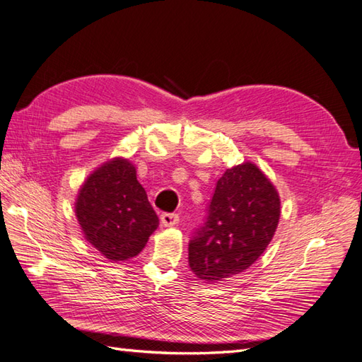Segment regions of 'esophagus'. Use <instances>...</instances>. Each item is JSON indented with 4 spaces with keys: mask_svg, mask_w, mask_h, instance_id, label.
I'll return each mask as SVG.
<instances>
[{
    "mask_svg": "<svg viewBox=\"0 0 362 362\" xmlns=\"http://www.w3.org/2000/svg\"><path fill=\"white\" fill-rule=\"evenodd\" d=\"M160 222L163 226H174L179 223V216L174 213H163L160 216Z\"/></svg>",
    "mask_w": 362,
    "mask_h": 362,
    "instance_id": "esophagus-1",
    "label": "esophagus"
}]
</instances>
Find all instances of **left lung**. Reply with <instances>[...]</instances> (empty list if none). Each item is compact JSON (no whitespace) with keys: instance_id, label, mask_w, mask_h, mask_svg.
<instances>
[{"instance_id":"left-lung-1","label":"left lung","mask_w":362,"mask_h":362,"mask_svg":"<svg viewBox=\"0 0 362 362\" xmlns=\"http://www.w3.org/2000/svg\"><path fill=\"white\" fill-rule=\"evenodd\" d=\"M279 217V194L255 163L226 170L217 180L205 223L189 240L191 272L205 282L245 272L272 242Z\"/></svg>"}]
</instances>
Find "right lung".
Instances as JSON below:
<instances>
[{
    "instance_id": "add662e5",
    "label": "right lung",
    "mask_w": 362,
    "mask_h": 362,
    "mask_svg": "<svg viewBox=\"0 0 362 362\" xmlns=\"http://www.w3.org/2000/svg\"><path fill=\"white\" fill-rule=\"evenodd\" d=\"M75 216L85 239L111 262L136 257L158 226L136 166L123 157L103 163L81 185Z\"/></svg>"
}]
</instances>
